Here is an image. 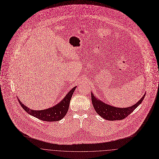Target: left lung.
<instances>
[{"label": "left lung", "instance_id": "obj_1", "mask_svg": "<svg viewBox=\"0 0 159 159\" xmlns=\"http://www.w3.org/2000/svg\"><path fill=\"white\" fill-rule=\"evenodd\" d=\"M145 93L140 99V100H139V102H137L135 105L126 108H118L111 106L97 98L92 92L91 94L92 103L97 113L105 120L113 121L123 120L129 115L132 112H133V111L136 109V108L138 107V106L141 104L145 96Z\"/></svg>", "mask_w": 159, "mask_h": 159}]
</instances>
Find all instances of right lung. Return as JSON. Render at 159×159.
Returning <instances> with one entry per match:
<instances>
[{"label":"right lung","mask_w":159,"mask_h":159,"mask_svg":"<svg viewBox=\"0 0 159 159\" xmlns=\"http://www.w3.org/2000/svg\"><path fill=\"white\" fill-rule=\"evenodd\" d=\"M76 88V86L73 87L57 104L45 110H34L29 108L24 105L19 99H17L22 108L31 116L45 121H56L62 119L67 113L72 95Z\"/></svg>","instance_id":"1"}]
</instances>
